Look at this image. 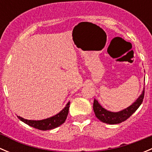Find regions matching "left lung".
<instances>
[{
    "label": "left lung",
    "mask_w": 152,
    "mask_h": 152,
    "mask_svg": "<svg viewBox=\"0 0 152 152\" xmlns=\"http://www.w3.org/2000/svg\"><path fill=\"white\" fill-rule=\"evenodd\" d=\"M144 89L142 92V94L138 97V99L134 102L132 105L127 107L126 109L121 110V111L114 113L105 110L104 108L100 105L97 100L94 99L93 102V110L95 115L99 120L103 123L108 124H118L128 119L136 110L138 109L140 104H142L144 98Z\"/></svg>",
    "instance_id": "1"
}]
</instances>
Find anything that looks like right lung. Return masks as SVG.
I'll return each instance as SVG.
<instances>
[{"mask_svg": "<svg viewBox=\"0 0 152 152\" xmlns=\"http://www.w3.org/2000/svg\"><path fill=\"white\" fill-rule=\"evenodd\" d=\"M70 102L67 104L65 108L59 112L58 114L55 115L54 116L48 118L43 119L40 121H33V120H27L24 119L23 118H21L20 116H18V118L21 121L24 122L25 124H28L30 126L34 127L35 129H37L39 130H50L56 128L64 124L67 118V114H68L69 107H70Z\"/></svg>", "mask_w": 152, "mask_h": 152, "instance_id": "right-lung-1", "label": "right lung"}]
</instances>
